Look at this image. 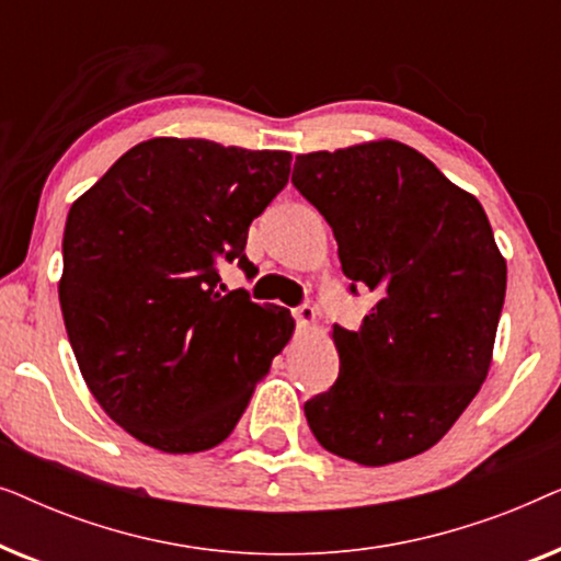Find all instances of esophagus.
I'll return each instance as SVG.
<instances>
[{"label": "esophagus", "instance_id": "obj_1", "mask_svg": "<svg viewBox=\"0 0 561 561\" xmlns=\"http://www.w3.org/2000/svg\"><path fill=\"white\" fill-rule=\"evenodd\" d=\"M294 317H296L298 327H301V329H311L313 324H317V309H313V306H309V304L298 306V309L294 311Z\"/></svg>", "mask_w": 561, "mask_h": 561}]
</instances>
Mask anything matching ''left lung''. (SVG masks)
<instances>
[{"instance_id":"obj_1","label":"left lung","mask_w":561,"mask_h":561,"mask_svg":"<svg viewBox=\"0 0 561 561\" xmlns=\"http://www.w3.org/2000/svg\"><path fill=\"white\" fill-rule=\"evenodd\" d=\"M290 181L334 229L344 275L378 294L357 332L334 327L340 378L304 403L306 421L350 462L416 457L455 426L493 363L508 267L488 214L398 140L296 156Z\"/></svg>"}]
</instances>
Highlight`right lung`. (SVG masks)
Segmentation results:
<instances>
[{"label": "right lung", "instance_id": "obj_1", "mask_svg": "<svg viewBox=\"0 0 561 561\" xmlns=\"http://www.w3.org/2000/svg\"><path fill=\"white\" fill-rule=\"evenodd\" d=\"M290 152L152 137L76 198L58 280L68 342L114 424L168 455L232 434L296 321L219 286L250 221L288 183Z\"/></svg>", "mask_w": 561, "mask_h": 561}]
</instances>
